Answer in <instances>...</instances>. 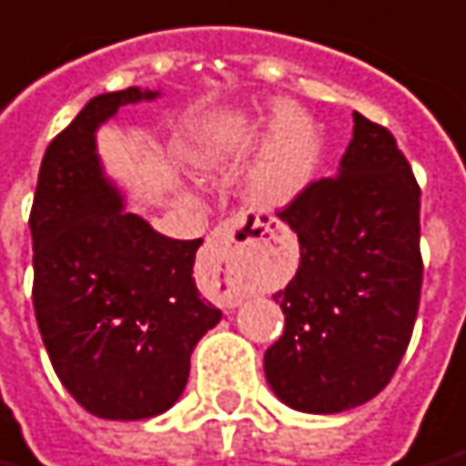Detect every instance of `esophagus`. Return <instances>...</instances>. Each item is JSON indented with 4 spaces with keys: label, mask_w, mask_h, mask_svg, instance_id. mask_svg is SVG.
I'll return each instance as SVG.
<instances>
[{
    "label": "esophagus",
    "mask_w": 466,
    "mask_h": 466,
    "mask_svg": "<svg viewBox=\"0 0 466 466\" xmlns=\"http://www.w3.org/2000/svg\"><path fill=\"white\" fill-rule=\"evenodd\" d=\"M259 224H244V222H222L207 239L204 247V259L209 262L227 282H232L234 275V255L237 247L242 244H255L265 239V234L257 232ZM232 302H239V295H232Z\"/></svg>",
    "instance_id": "1"
}]
</instances>
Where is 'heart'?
<instances>
[{"label":"heart","instance_id":"1","mask_svg":"<svg viewBox=\"0 0 466 466\" xmlns=\"http://www.w3.org/2000/svg\"><path fill=\"white\" fill-rule=\"evenodd\" d=\"M275 143L252 177V197L265 207L288 204L310 181L318 138L308 120L288 106H279L275 120Z\"/></svg>","mask_w":466,"mask_h":466}]
</instances>
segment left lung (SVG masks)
<instances>
[{
  "instance_id": "8db88e82",
  "label": "left lung",
  "mask_w": 466,
  "mask_h": 466,
  "mask_svg": "<svg viewBox=\"0 0 466 466\" xmlns=\"http://www.w3.org/2000/svg\"><path fill=\"white\" fill-rule=\"evenodd\" d=\"M340 174L318 178L278 211L300 267L275 292L285 330L265 376L282 401L338 414L379 396L414 333L424 259L421 188L389 128L353 113Z\"/></svg>"
}]
</instances>
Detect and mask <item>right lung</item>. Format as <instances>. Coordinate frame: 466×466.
I'll return each instance as SVG.
<instances>
[{
  "instance_id": "right-lung-1",
  "label": "right lung",
  "mask_w": 466,
  "mask_h": 466,
  "mask_svg": "<svg viewBox=\"0 0 466 466\" xmlns=\"http://www.w3.org/2000/svg\"><path fill=\"white\" fill-rule=\"evenodd\" d=\"M156 93L93 97L45 151L29 211L32 302L52 369L100 419H148L184 391L191 353L222 310L201 300V239H171L123 211L100 174L96 128Z\"/></svg>"
}]
</instances>
